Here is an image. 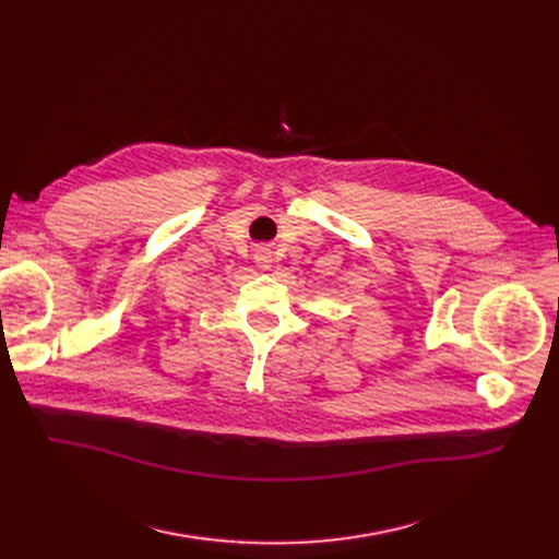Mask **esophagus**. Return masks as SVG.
<instances>
[{
	"label": "esophagus",
	"mask_w": 559,
	"mask_h": 559,
	"mask_svg": "<svg viewBox=\"0 0 559 559\" xmlns=\"http://www.w3.org/2000/svg\"><path fill=\"white\" fill-rule=\"evenodd\" d=\"M253 260L260 270H272V249L270 247H258L253 253Z\"/></svg>",
	"instance_id": "esophagus-1"
}]
</instances>
